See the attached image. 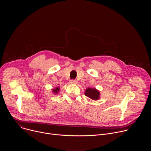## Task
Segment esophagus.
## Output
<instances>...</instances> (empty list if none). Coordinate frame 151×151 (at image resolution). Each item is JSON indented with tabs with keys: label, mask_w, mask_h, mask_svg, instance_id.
Masks as SVG:
<instances>
[{
	"label": "esophagus",
	"mask_w": 151,
	"mask_h": 151,
	"mask_svg": "<svg viewBox=\"0 0 151 151\" xmlns=\"http://www.w3.org/2000/svg\"><path fill=\"white\" fill-rule=\"evenodd\" d=\"M78 81L77 80H75V79H72L71 81H70V83H75V84H76V83H78Z\"/></svg>",
	"instance_id": "34e87169"
}]
</instances>
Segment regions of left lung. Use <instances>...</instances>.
<instances>
[{
  "label": "left lung",
  "instance_id": "obj_1",
  "mask_svg": "<svg viewBox=\"0 0 151 151\" xmlns=\"http://www.w3.org/2000/svg\"><path fill=\"white\" fill-rule=\"evenodd\" d=\"M85 95L93 100H98L99 99L100 93L96 88H88L86 90Z\"/></svg>",
  "mask_w": 151,
  "mask_h": 151
}]
</instances>
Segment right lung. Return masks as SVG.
<instances>
[{"label":"right lung","mask_w":151,"mask_h":151,"mask_svg":"<svg viewBox=\"0 0 151 151\" xmlns=\"http://www.w3.org/2000/svg\"><path fill=\"white\" fill-rule=\"evenodd\" d=\"M58 91H59V87H57V88H56L55 89H54V90H52V91H53L55 94H57V93L58 92Z\"/></svg>","instance_id":"obj_1"}]
</instances>
